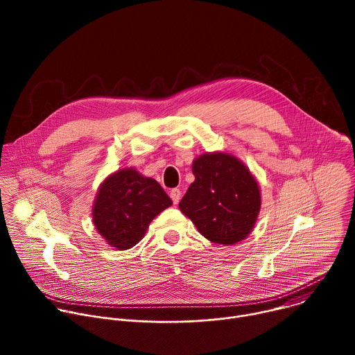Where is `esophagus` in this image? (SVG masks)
I'll return each instance as SVG.
<instances>
[{"label": "esophagus", "mask_w": 355, "mask_h": 355, "mask_svg": "<svg viewBox=\"0 0 355 355\" xmlns=\"http://www.w3.org/2000/svg\"><path fill=\"white\" fill-rule=\"evenodd\" d=\"M170 196H171V199L174 202V205H177L178 202H180V199H181V191L178 188H174V189L170 191Z\"/></svg>", "instance_id": "esophagus-1"}]
</instances>
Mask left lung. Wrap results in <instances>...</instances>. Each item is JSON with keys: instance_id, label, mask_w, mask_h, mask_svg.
<instances>
[{"instance_id": "obj_1", "label": "left lung", "mask_w": 355, "mask_h": 355, "mask_svg": "<svg viewBox=\"0 0 355 355\" xmlns=\"http://www.w3.org/2000/svg\"><path fill=\"white\" fill-rule=\"evenodd\" d=\"M195 181L180 202V211L208 240L232 245L256 225L261 193L256 178L237 157L204 153L192 163Z\"/></svg>"}]
</instances>
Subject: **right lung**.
I'll use <instances>...</instances> for the list:
<instances>
[{
    "instance_id": "add662e5",
    "label": "right lung",
    "mask_w": 355,
    "mask_h": 355,
    "mask_svg": "<svg viewBox=\"0 0 355 355\" xmlns=\"http://www.w3.org/2000/svg\"><path fill=\"white\" fill-rule=\"evenodd\" d=\"M171 205L173 200L156 180L123 168L99 185L92 222L110 245L128 250L143 239L150 222Z\"/></svg>"
}]
</instances>
